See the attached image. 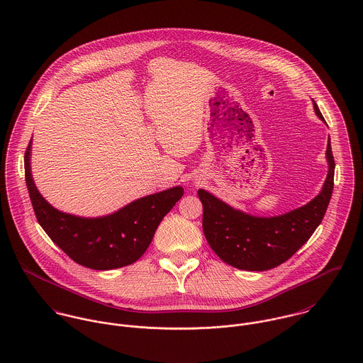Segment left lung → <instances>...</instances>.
<instances>
[{
  "label": "left lung",
  "instance_id": "8db88e82",
  "mask_svg": "<svg viewBox=\"0 0 363 363\" xmlns=\"http://www.w3.org/2000/svg\"><path fill=\"white\" fill-rule=\"evenodd\" d=\"M313 107L324 120L314 101ZM325 157L328 173L320 194L306 206L278 216H253L200 189L199 197L204 207L203 230L216 256L246 271H267L291 259L321 223L333 194L335 162L330 138Z\"/></svg>",
  "mask_w": 363,
  "mask_h": 363
}]
</instances>
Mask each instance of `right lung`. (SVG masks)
<instances>
[{"instance_id": "obj_1", "label": "right lung", "mask_w": 363, "mask_h": 363, "mask_svg": "<svg viewBox=\"0 0 363 363\" xmlns=\"http://www.w3.org/2000/svg\"><path fill=\"white\" fill-rule=\"evenodd\" d=\"M30 147L25 152V179L38 222L75 262L92 269H113L140 259L151 245L163 216L183 197L182 186L138 199L110 215L82 218L52 207L30 173Z\"/></svg>"}]
</instances>
